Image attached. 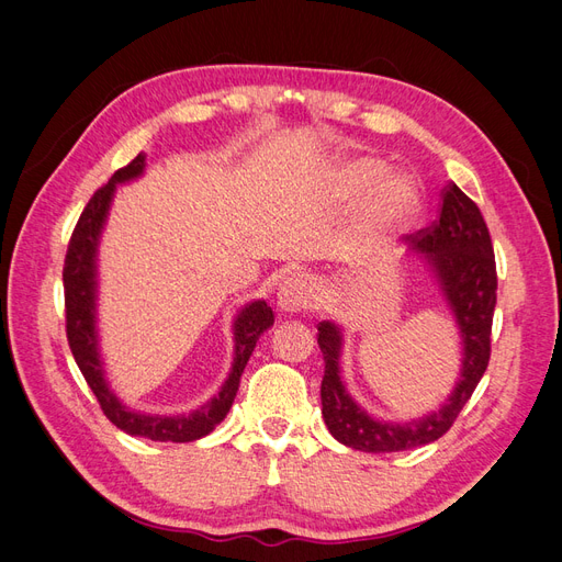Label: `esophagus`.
Instances as JSON below:
<instances>
[{
	"label": "esophagus",
	"instance_id": "34e87169",
	"mask_svg": "<svg viewBox=\"0 0 562 562\" xmlns=\"http://www.w3.org/2000/svg\"><path fill=\"white\" fill-rule=\"evenodd\" d=\"M316 283L310 274H293L288 277L277 293V307L283 314H302L314 304Z\"/></svg>",
	"mask_w": 562,
	"mask_h": 562
}]
</instances>
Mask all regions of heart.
<instances>
[{"mask_svg": "<svg viewBox=\"0 0 562 562\" xmlns=\"http://www.w3.org/2000/svg\"><path fill=\"white\" fill-rule=\"evenodd\" d=\"M326 180L339 201L361 196L353 217V244L363 252L386 248L424 209L419 182L407 171H389V164L380 157H337L328 166Z\"/></svg>", "mask_w": 562, "mask_h": 562, "instance_id": "heart-1", "label": "heart"}]
</instances>
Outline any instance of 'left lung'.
<instances>
[{
	"mask_svg": "<svg viewBox=\"0 0 562 562\" xmlns=\"http://www.w3.org/2000/svg\"><path fill=\"white\" fill-rule=\"evenodd\" d=\"M411 241L413 252L424 260L438 293L452 312L462 345V366L450 396L438 411L407 422L378 419L356 403L345 386L339 368L345 349L342 326L323 318L318 323V347L326 372L321 382V413L335 440L361 452H398L434 443L452 427L490 361L497 269L490 232L479 206L450 182L443 192L440 217L431 227L413 234Z\"/></svg>",
	"mask_w": 562,
	"mask_h": 562,
	"instance_id": "obj_1",
	"label": "left lung"
}]
</instances>
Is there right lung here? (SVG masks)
<instances>
[{"mask_svg":"<svg viewBox=\"0 0 562 562\" xmlns=\"http://www.w3.org/2000/svg\"><path fill=\"white\" fill-rule=\"evenodd\" d=\"M145 164L147 155L140 151L128 166L119 168L110 178V182L105 187H100L91 196L72 232L63 269L67 342H70L72 356L83 380L89 382L100 407H103V413L114 427L131 436L161 440V443H166V440H171V443H192V440L209 436L217 424L227 417L236 391H239L241 372L250 359L255 345H258V339L265 330L274 326V312H271L265 300H252L236 312L232 321L234 361L229 368V375L223 382V386H220L217 394L211 401L199 405L196 411L187 415H151L128 407L114 394L108 382V370L103 353H100L98 337V250L108 225L116 187L143 178Z\"/></svg>","mask_w":562,"mask_h":562,"instance_id":"obj_1","label":"right lung"}]
</instances>
